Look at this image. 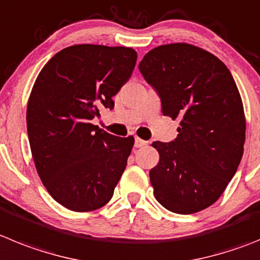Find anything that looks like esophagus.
I'll list each match as a JSON object with an SVG mask.
<instances>
[{"mask_svg": "<svg viewBox=\"0 0 260 260\" xmlns=\"http://www.w3.org/2000/svg\"><path fill=\"white\" fill-rule=\"evenodd\" d=\"M144 146H147V142L146 140H143V139H140V138H135V147H137V148H142V147H144Z\"/></svg>", "mask_w": 260, "mask_h": 260, "instance_id": "esophagus-1", "label": "esophagus"}]
</instances>
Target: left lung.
<instances>
[{"instance_id": "left-lung-1", "label": "left lung", "mask_w": 260, "mask_h": 260, "mask_svg": "<svg viewBox=\"0 0 260 260\" xmlns=\"http://www.w3.org/2000/svg\"><path fill=\"white\" fill-rule=\"evenodd\" d=\"M139 71L164 116L180 120L177 139L152 144L159 153L149 171L154 197L173 213L204 210L224 192L244 153L246 123L235 80L222 60L188 44L151 50Z\"/></svg>"}]
</instances>
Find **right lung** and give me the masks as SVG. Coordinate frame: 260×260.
<instances>
[{
    "label": "right lung",
    "mask_w": 260,
    "mask_h": 260,
    "mask_svg": "<svg viewBox=\"0 0 260 260\" xmlns=\"http://www.w3.org/2000/svg\"><path fill=\"white\" fill-rule=\"evenodd\" d=\"M130 47L75 45L52 56L38 75L27 107L37 173L51 197L73 211H92L113 196L134 138L92 125L134 71Z\"/></svg>",
    "instance_id": "right-lung-1"
}]
</instances>
